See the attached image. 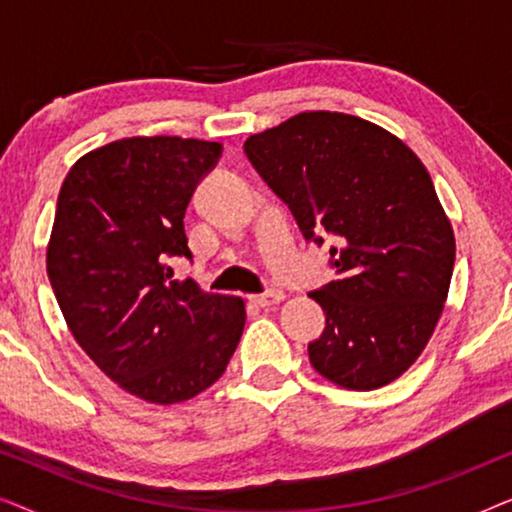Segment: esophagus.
Wrapping results in <instances>:
<instances>
[{
    "mask_svg": "<svg viewBox=\"0 0 512 512\" xmlns=\"http://www.w3.org/2000/svg\"><path fill=\"white\" fill-rule=\"evenodd\" d=\"M279 300H284V291H279V289H270L265 293H258V296H251V303L258 305V307L277 305Z\"/></svg>",
    "mask_w": 512,
    "mask_h": 512,
    "instance_id": "obj_1",
    "label": "esophagus"
}]
</instances>
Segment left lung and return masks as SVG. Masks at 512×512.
Here are the masks:
<instances>
[{"label":"left lung","mask_w":512,"mask_h":512,"mask_svg":"<svg viewBox=\"0 0 512 512\" xmlns=\"http://www.w3.org/2000/svg\"><path fill=\"white\" fill-rule=\"evenodd\" d=\"M249 163L307 242L333 240L335 279L312 291L326 328L307 345L319 375L370 391L429 342L454 268V233L415 153L380 125L305 111L251 135Z\"/></svg>","instance_id":"left-lung-1"}]
</instances>
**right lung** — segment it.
<instances>
[{
  "label": "right lung",
  "instance_id": "right-lung-1",
  "mask_svg": "<svg viewBox=\"0 0 512 512\" xmlns=\"http://www.w3.org/2000/svg\"><path fill=\"white\" fill-rule=\"evenodd\" d=\"M216 142L130 137L90 151L62 181L46 251L69 331L104 375L149 403H181L219 380L244 328L242 298L172 279L193 261L184 230Z\"/></svg>",
  "mask_w": 512,
  "mask_h": 512
}]
</instances>
